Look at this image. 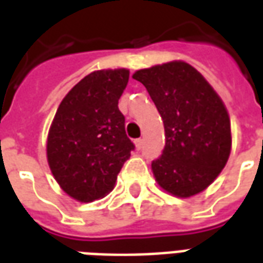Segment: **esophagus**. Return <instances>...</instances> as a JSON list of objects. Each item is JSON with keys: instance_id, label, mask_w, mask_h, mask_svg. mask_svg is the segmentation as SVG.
<instances>
[{"instance_id": "obj_1", "label": "esophagus", "mask_w": 263, "mask_h": 263, "mask_svg": "<svg viewBox=\"0 0 263 263\" xmlns=\"http://www.w3.org/2000/svg\"><path fill=\"white\" fill-rule=\"evenodd\" d=\"M134 143H135V148L141 149L143 145V139H141V138H139V139H135V141H134Z\"/></svg>"}]
</instances>
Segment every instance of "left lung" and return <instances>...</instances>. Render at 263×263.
<instances>
[{
	"label": "left lung",
	"instance_id": "obj_1",
	"mask_svg": "<svg viewBox=\"0 0 263 263\" xmlns=\"http://www.w3.org/2000/svg\"><path fill=\"white\" fill-rule=\"evenodd\" d=\"M146 87L165 126V149L152 162L156 182L187 198L214 182L231 152V122L220 96L203 76L175 60L132 76Z\"/></svg>",
	"mask_w": 263,
	"mask_h": 263
}]
</instances>
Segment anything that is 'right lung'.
Segmentation results:
<instances>
[{
    "label": "right lung",
    "mask_w": 263,
    "mask_h": 263,
    "mask_svg": "<svg viewBox=\"0 0 263 263\" xmlns=\"http://www.w3.org/2000/svg\"><path fill=\"white\" fill-rule=\"evenodd\" d=\"M128 79V69L92 71L66 94L52 121L49 167L62 190L77 201L108 194L135 148L118 108Z\"/></svg>",
    "instance_id": "right-lung-1"
}]
</instances>
